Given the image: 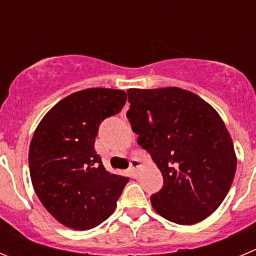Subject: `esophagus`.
Segmentation results:
<instances>
[{
	"label": "esophagus",
	"mask_w": 256,
	"mask_h": 256,
	"mask_svg": "<svg viewBox=\"0 0 256 256\" xmlns=\"http://www.w3.org/2000/svg\"><path fill=\"white\" fill-rule=\"evenodd\" d=\"M130 171L133 172V174H138V171L140 170V167H142V164H140V160H137V158H133V160H130Z\"/></svg>",
	"instance_id": "esophagus-1"
}]
</instances>
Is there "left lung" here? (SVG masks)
<instances>
[{
    "label": "left lung",
    "mask_w": 256,
    "mask_h": 256,
    "mask_svg": "<svg viewBox=\"0 0 256 256\" xmlns=\"http://www.w3.org/2000/svg\"><path fill=\"white\" fill-rule=\"evenodd\" d=\"M126 118L138 144L163 176L150 196L156 212L180 225L210 216L228 194L236 171L232 140L218 112L181 88L128 89Z\"/></svg>",
    "instance_id": "8db88e82"
}]
</instances>
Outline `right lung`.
<instances>
[{
    "label": "right lung",
    "instance_id": "1",
    "mask_svg": "<svg viewBox=\"0 0 256 256\" xmlns=\"http://www.w3.org/2000/svg\"><path fill=\"white\" fill-rule=\"evenodd\" d=\"M123 90L90 88L60 100L34 133L28 164L44 208L74 230L98 226L113 214L128 177L109 174L94 148L99 126L119 113Z\"/></svg>",
    "mask_w": 256,
    "mask_h": 256
}]
</instances>
